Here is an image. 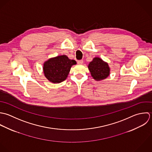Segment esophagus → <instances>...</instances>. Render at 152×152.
<instances>
[{
    "instance_id": "1",
    "label": "esophagus",
    "mask_w": 152,
    "mask_h": 152,
    "mask_svg": "<svg viewBox=\"0 0 152 152\" xmlns=\"http://www.w3.org/2000/svg\"><path fill=\"white\" fill-rule=\"evenodd\" d=\"M77 63H78V64H82V63H83V60H80V61H77Z\"/></svg>"
}]
</instances>
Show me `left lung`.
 <instances>
[{
    "label": "left lung",
    "mask_w": 152,
    "mask_h": 152,
    "mask_svg": "<svg viewBox=\"0 0 152 152\" xmlns=\"http://www.w3.org/2000/svg\"><path fill=\"white\" fill-rule=\"evenodd\" d=\"M88 68L91 72V76L96 80H100L106 79L110 73L108 64L104 62L99 58H94L90 62Z\"/></svg>",
    "instance_id": "1"
}]
</instances>
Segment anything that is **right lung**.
I'll return each mask as SVG.
<instances>
[{"label": "right lung", "instance_id": "1", "mask_svg": "<svg viewBox=\"0 0 152 152\" xmlns=\"http://www.w3.org/2000/svg\"><path fill=\"white\" fill-rule=\"evenodd\" d=\"M76 64V61L69 59L66 55L50 59L43 65L45 76L51 82L61 83L67 78L72 66Z\"/></svg>", "mask_w": 152, "mask_h": 152}]
</instances>
